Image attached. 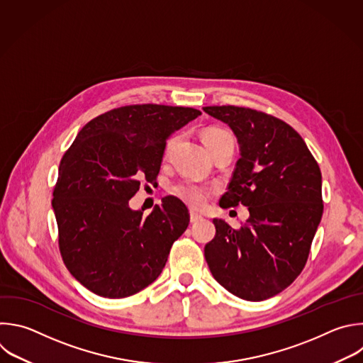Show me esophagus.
<instances>
[{"mask_svg":"<svg viewBox=\"0 0 363 363\" xmlns=\"http://www.w3.org/2000/svg\"><path fill=\"white\" fill-rule=\"evenodd\" d=\"M189 215H191V222H192V223H195V222H198V220L202 219V215L198 213V212H195V211H191Z\"/></svg>","mask_w":363,"mask_h":363,"instance_id":"34e87169","label":"esophagus"}]
</instances>
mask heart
Instances as JSON below:
<instances>
[{
    "mask_svg": "<svg viewBox=\"0 0 363 363\" xmlns=\"http://www.w3.org/2000/svg\"><path fill=\"white\" fill-rule=\"evenodd\" d=\"M230 137V134L225 130H220V128H209L203 133L202 135V141L205 144V147L209 150V147L220 140V138H228ZM232 138V137H230ZM175 143V138H171L167 145H165V154H168L172 148ZM171 192L181 198L182 201H185L188 205L194 206V208H199L205 203L208 195H209V189L205 186V185H201V184H196V182H192V181H181L178 182L177 185H174L171 188Z\"/></svg>",
    "mask_w": 363,
    "mask_h": 363,
    "instance_id": "b5f03b06",
    "label": "heart"
}]
</instances>
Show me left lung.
<instances>
[{
    "instance_id": "obj_1",
    "label": "left lung",
    "mask_w": 363,
    "mask_h": 363,
    "mask_svg": "<svg viewBox=\"0 0 363 363\" xmlns=\"http://www.w3.org/2000/svg\"><path fill=\"white\" fill-rule=\"evenodd\" d=\"M228 124L239 145L220 208L248 206L239 229L213 219L216 233L203 255L213 278L245 301H264L288 288L302 272L322 218V175L302 137L262 111L203 106Z\"/></svg>"
}]
</instances>
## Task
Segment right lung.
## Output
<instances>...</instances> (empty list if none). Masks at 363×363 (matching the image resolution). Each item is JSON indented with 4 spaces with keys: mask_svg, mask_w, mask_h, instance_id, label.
I'll use <instances>...</instances> for the list:
<instances>
[{
    "mask_svg": "<svg viewBox=\"0 0 363 363\" xmlns=\"http://www.w3.org/2000/svg\"><path fill=\"white\" fill-rule=\"evenodd\" d=\"M201 111L157 104L113 108L78 133L64 154L52 208L58 245L71 275L104 298H127L162 272L189 212L165 196L150 215L130 199L157 179L167 140Z\"/></svg>",
    "mask_w": 363,
    "mask_h": 363,
    "instance_id": "obj_1",
    "label": "right lung"
}]
</instances>
